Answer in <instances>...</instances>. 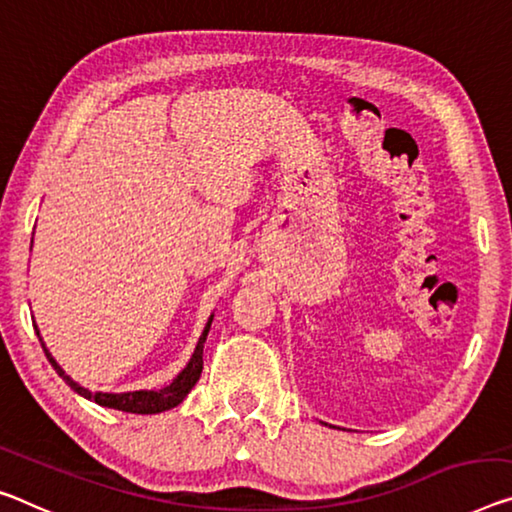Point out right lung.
I'll use <instances>...</instances> for the list:
<instances>
[{
    "label": "right lung",
    "mask_w": 512,
    "mask_h": 512,
    "mask_svg": "<svg viewBox=\"0 0 512 512\" xmlns=\"http://www.w3.org/2000/svg\"><path fill=\"white\" fill-rule=\"evenodd\" d=\"M210 325H212V316L208 318L206 327H203V334L199 338V343H196L194 348V355L192 359L187 361V366L180 371L174 382L167 384V387L160 389V391H148V389H141V391H128V393H102V391H89L77 384L73 377L66 375L64 368L57 364V359L50 355V350L45 348L41 332H38V327L34 325L36 334H38V341L43 345V352L45 357L50 359V364L54 366V371L59 373V377H64V382L68 384L70 389L75 393H80V396L93 400V403H98L102 407H112V410H121V412H130V414H157V412H167L171 407H176L183 403V398L187 393L192 391V387L196 382H199L201 371H203V343H206L208 332H210Z\"/></svg>",
    "instance_id": "1"
}]
</instances>
